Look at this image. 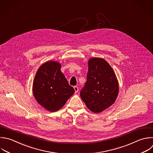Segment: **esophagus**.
I'll return each mask as SVG.
<instances>
[{
    "label": "esophagus",
    "instance_id": "obj_1",
    "mask_svg": "<svg viewBox=\"0 0 153 153\" xmlns=\"http://www.w3.org/2000/svg\"><path fill=\"white\" fill-rule=\"evenodd\" d=\"M74 90H75V93H77V92L78 91V90H79L78 87L77 86H74Z\"/></svg>",
    "mask_w": 153,
    "mask_h": 153
}]
</instances>
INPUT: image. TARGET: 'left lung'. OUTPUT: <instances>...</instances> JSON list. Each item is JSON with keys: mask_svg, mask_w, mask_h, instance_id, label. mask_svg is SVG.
Listing matches in <instances>:
<instances>
[{"mask_svg": "<svg viewBox=\"0 0 153 153\" xmlns=\"http://www.w3.org/2000/svg\"><path fill=\"white\" fill-rule=\"evenodd\" d=\"M118 93V83L111 66L103 59H90L87 81L80 91L87 107L94 113L100 112L114 103Z\"/></svg>", "mask_w": 153, "mask_h": 153, "instance_id": "1", "label": "left lung"}]
</instances>
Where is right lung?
I'll use <instances>...</instances> for the list:
<instances>
[{
	"instance_id": "right-lung-1",
	"label": "right lung",
	"mask_w": 153,
	"mask_h": 153,
	"mask_svg": "<svg viewBox=\"0 0 153 153\" xmlns=\"http://www.w3.org/2000/svg\"><path fill=\"white\" fill-rule=\"evenodd\" d=\"M60 68L58 62H47L39 68L33 81V92L36 100L51 112L63 107L75 92Z\"/></svg>"
}]
</instances>
